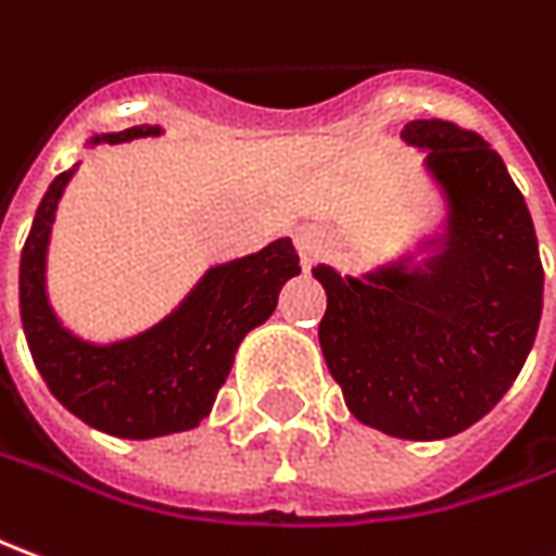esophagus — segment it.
Returning <instances> with one entry per match:
<instances>
[{"label": "esophagus", "instance_id": "esophagus-1", "mask_svg": "<svg viewBox=\"0 0 556 556\" xmlns=\"http://www.w3.org/2000/svg\"><path fill=\"white\" fill-rule=\"evenodd\" d=\"M294 249H298V255H301L304 267H309V264L323 255V237H319V230H313V228L298 230V233H294Z\"/></svg>", "mask_w": 556, "mask_h": 556}]
</instances>
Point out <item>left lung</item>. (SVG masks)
Instances as JSON below:
<instances>
[{
	"label": "left lung",
	"instance_id": "left-lung-1",
	"mask_svg": "<svg viewBox=\"0 0 556 556\" xmlns=\"http://www.w3.org/2000/svg\"><path fill=\"white\" fill-rule=\"evenodd\" d=\"M451 200L447 249L429 274L402 264L365 279L326 264L319 343L358 422L407 441L468 429L500 405L530 356L545 270L527 200L484 136L444 118L410 121Z\"/></svg>",
	"mask_w": 556,
	"mask_h": 556
}]
</instances>
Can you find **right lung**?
I'll use <instances>...</instances> for the list:
<instances>
[{"mask_svg":"<svg viewBox=\"0 0 556 556\" xmlns=\"http://www.w3.org/2000/svg\"><path fill=\"white\" fill-rule=\"evenodd\" d=\"M151 134L157 127H130L93 142ZM70 176L72 169L60 173L45 191L21 252V319L33 362L56 402L105 435L157 438L194 429L213 410L247 331L274 313L282 282L301 274L292 240L213 267L182 307L146 334L93 346L72 338L45 298V249Z\"/></svg>","mask_w":556,"mask_h":556,"instance_id":"1","label":"right lung"}]
</instances>
